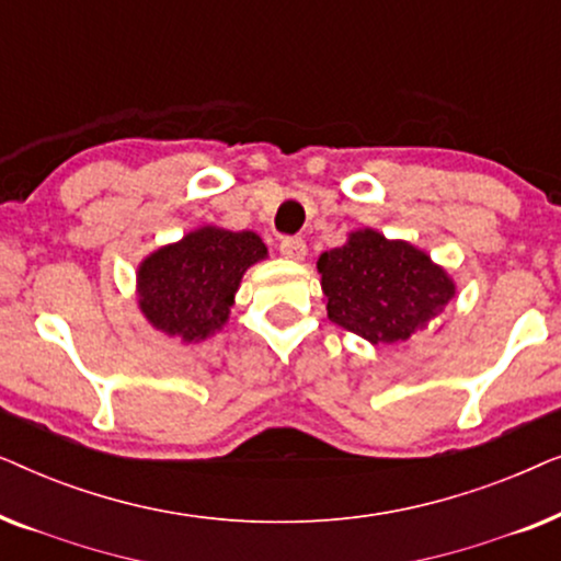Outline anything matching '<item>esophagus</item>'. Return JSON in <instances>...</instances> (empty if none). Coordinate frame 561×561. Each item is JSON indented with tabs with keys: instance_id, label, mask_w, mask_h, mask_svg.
Instances as JSON below:
<instances>
[{
	"instance_id": "34e87169",
	"label": "esophagus",
	"mask_w": 561,
	"mask_h": 561,
	"mask_svg": "<svg viewBox=\"0 0 561 561\" xmlns=\"http://www.w3.org/2000/svg\"><path fill=\"white\" fill-rule=\"evenodd\" d=\"M306 242L301 240V237H286V240L280 242V255L288 257V260H296V263H301V260L306 257Z\"/></svg>"
}]
</instances>
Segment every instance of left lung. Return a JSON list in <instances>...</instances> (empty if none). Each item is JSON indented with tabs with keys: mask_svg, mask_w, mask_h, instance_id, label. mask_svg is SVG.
I'll return each mask as SVG.
<instances>
[{
	"mask_svg": "<svg viewBox=\"0 0 561 561\" xmlns=\"http://www.w3.org/2000/svg\"><path fill=\"white\" fill-rule=\"evenodd\" d=\"M327 317L370 344H396L424 332L457 286L424 250L388 240L378 229H355L342 248L321 252Z\"/></svg>",
	"mask_w": 561,
	"mask_h": 561,
	"instance_id": "obj_1",
	"label": "left lung"
}]
</instances>
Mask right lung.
I'll return each mask as SVG.
<instances>
[{"label":"right lung","mask_w":561,"mask_h":561,"mask_svg":"<svg viewBox=\"0 0 561 561\" xmlns=\"http://www.w3.org/2000/svg\"><path fill=\"white\" fill-rule=\"evenodd\" d=\"M267 257L260 234L198 227L137 265V306L148 324L183 344L221 332L242 275Z\"/></svg>","instance_id":"add662e5"}]
</instances>
